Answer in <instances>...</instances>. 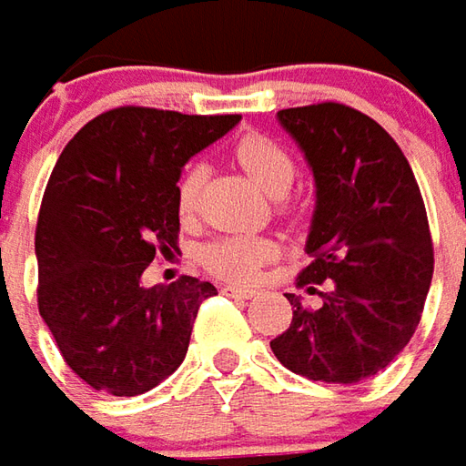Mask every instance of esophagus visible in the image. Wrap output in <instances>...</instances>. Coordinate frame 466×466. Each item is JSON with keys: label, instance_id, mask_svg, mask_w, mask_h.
Instances as JSON below:
<instances>
[{"label": "esophagus", "instance_id": "esophagus-1", "mask_svg": "<svg viewBox=\"0 0 466 466\" xmlns=\"http://www.w3.org/2000/svg\"><path fill=\"white\" fill-rule=\"evenodd\" d=\"M223 292H226V295H233V298H243V299H251L258 295V289H256V287H246V284H226V287H223Z\"/></svg>", "mask_w": 466, "mask_h": 466}]
</instances>
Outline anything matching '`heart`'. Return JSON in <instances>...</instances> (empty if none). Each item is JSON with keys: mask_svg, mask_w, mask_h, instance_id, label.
<instances>
[{"mask_svg": "<svg viewBox=\"0 0 466 466\" xmlns=\"http://www.w3.org/2000/svg\"><path fill=\"white\" fill-rule=\"evenodd\" d=\"M233 156L243 171L269 197H284L295 182V161L279 143L267 136H243L233 148ZM202 184V168L192 167L177 184V205L184 218L197 208V195ZM274 256V243L256 236H228L210 243L202 251L205 267L223 279H248L256 269Z\"/></svg>", "mask_w": 466, "mask_h": 466, "instance_id": "b5f03b06", "label": "heart"}]
</instances>
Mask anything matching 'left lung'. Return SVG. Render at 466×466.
<instances>
[{
    "instance_id": "1",
    "label": "left lung",
    "mask_w": 466,
    "mask_h": 466,
    "mask_svg": "<svg viewBox=\"0 0 466 466\" xmlns=\"http://www.w3.org/2000/svg\"><path fill=\"white\" fill-rule=\"evenodd\" d=\"M315 182V210L292 323L271 341L295 374L357 385L382 371L413 339L433 274V243L413 168L385 127L359 109L323 102L279 109ZM323 286V290H318Z\"/></svg>"
}]
</instances>
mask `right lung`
Wrapping results in <instances>:
<instances>
[{
  "label": "right lung",
  "instance_id": "right-lung-1",
  "mask_svg": "<svg viewBox=\"0 0 466 466\" xmlns=\"http://www.w3.org/2000/svg\"><path fill=\"white\" fill-rule=\"evenodd\" d=\"M240 115L117 107L68 140L35 230L37 308L66 364L117 398L148 392L189 349L210 282L143 284L156 254L177 248L184 164Z\"/></svg>",
  "mask_w": 466,
  "mask_h": 466
}]
</instances>
